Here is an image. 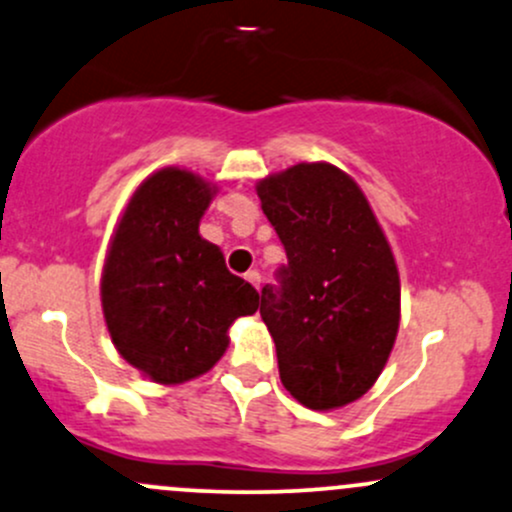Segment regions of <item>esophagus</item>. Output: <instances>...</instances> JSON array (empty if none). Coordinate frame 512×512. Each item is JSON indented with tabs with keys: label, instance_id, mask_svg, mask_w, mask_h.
<instances>
[{
	"label": "esophagus",
	"instance_id": "esophagus-1",
	"mask_svg": "<svg viewBox=\"0 0 512 512\" xmlns=\"http://www.w3.org/2000/svg\"><path fill=\"white\" fill-rule=\"evenodd\" d=\"M245 281H250V284L255 286V289H260V284H262V276H260V272H255V269H250V272L245 274Z\"/></svg>",
	"mask_w": 512,
	"mask_h": 512
}]
</instances>
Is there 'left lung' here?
Returning <instances> with one entry per match:
<instances>
[{
	"label": "left lung",
	"instance_id": "left-lung-1",
	"mask_svg": "<svg viewBox=\"0 0 512 512\" xmlns=\"http://www.w3.org/2000/svg\"><path fill=\"white\" fill-rule=\"evenodd\" d=\"M286 250L262 289L279 378L308 409L356 402L383 373L399 330V274L366 195L330 163H298L257 185Z\"/></svg>",
	"mask_w": 512,
	"mask_h": 512
}]
</instances>
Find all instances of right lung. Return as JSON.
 Wrapping results in <instances>:
<instances>
[{"label":"right lung","mask_w":512,"mask_h":512,"mask_svg":"<svg viewBox=\"0 0 512 512\" xmlns=\"http://www.w3.org/2000/svg\"><path fill=\"white\" fill-rule=\"evenodd\" d=\"M216 187L190 170L163 168L129 199L101 279L115 349L146 378L180 385L214 368L228 327L260 305L223 252L199 236Z\"/></svg>","instance_id":"add662e5"}]
</instances>
